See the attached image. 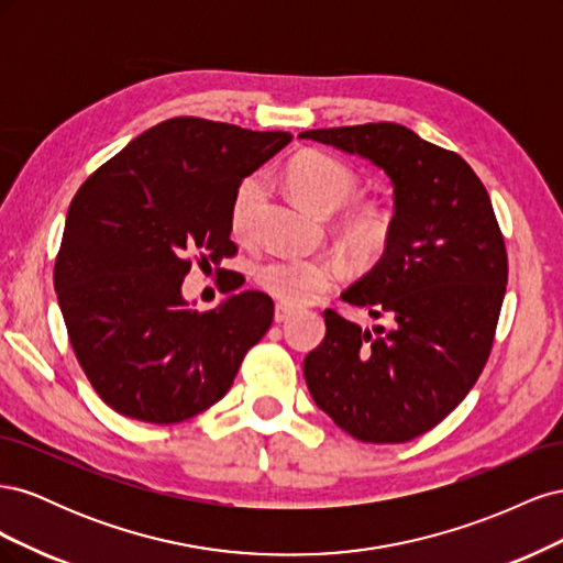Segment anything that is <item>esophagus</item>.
Returning <instances> with one entry per match:
<instances>
[{
  "label": "esophagus",
  "mask_w": 563,
  "mask_h": 563,
  "mask_svg": "<svg viewBox=\"0 0 563 563\" xmlns=\"http://www.w3.org/2000/svg\"><path fill=\"white\" fill-rule=\"evenodd\" d=\"M294 314H296V310L288 308V305H284V302L275 305V321H286V319H291Z\"/></svg>",
  "instance_id": "34e87169"
}]
</instances>
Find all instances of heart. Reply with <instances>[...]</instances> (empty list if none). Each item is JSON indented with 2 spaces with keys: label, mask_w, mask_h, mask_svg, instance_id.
Listing matches in <instances>:
<instances>
[{
  "label": "heart",
  "mask_w": 563,
  "mask_h": 563,
  "mask_svg": "<svg viewBox=\"0 0 563 563\" xmlns=\"http://www.w3.org/2000/svg\"><path fill=\"white\" fill-rule=\"evenodd\" d=\"M288 190L294 199L317 216H331L354 197L356 178L345 164L321 155V152H300L288 164L286 172ZM261 197V178H246L236 187L232 199V228L244 232L249 218ZM340 244H343L356 261L368 263L385 251L391 234V216L376 207L364 203L347 211L338 225ZM343 269L333 258H269L255 267V282L272 298L284 305H308L340 279Z\"/></svg>",
  "instance_id": "b5f03b06"
}]
</instances>
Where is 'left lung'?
Returning a JSON list of instances; mask_svg holds the SVG:
<instances>
[{
	"instance_id": "obj_1",
	"label": "left lung",
	"mask_w": 563,
	"mask_h": 563,
	"mask_svg": "<svg viewBox=\"0 0 563 563\" xmlns=\"http://www.w3.org/2000/svg\"><path fill=\"white\" fill-rule=\"evenodd\" d=\"M378 166L391 183V234L345 302L389 329L323 312L327 338L305 356L314 404L340 430L401 444L465 399L488 360L507 284L490 199L470 164L401 124L302 131Z\"/></svg>"
}]
</instances>
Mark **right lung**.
Wrapping results in <instances>:
<instances>
[{"label":"right lung","instance_id":"1","mask_svg":"<svg viewBox=\"0 0 563 563\" xmlns=\"http://www.w3.org/2000/svg\"><path fill=\"white\" fill-rule=\"evenodd\" d=\"M291 139L166 119L79 187L54 286L77 362L117 413L172 424L228 395L275 305L267 294L242 291L197 312L183 298V279L192 255L220 263L236 251V187Z\"/></svg>","mask_w":563,"mask_h":563}]
</instances>
